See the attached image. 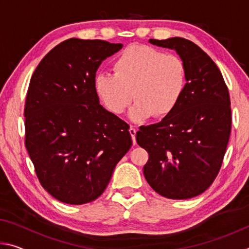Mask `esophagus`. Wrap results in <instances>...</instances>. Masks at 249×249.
Masks as SVG:
<instances>
[{"label": "esophagus", "mask_w": 249, "mask_h": 249, "mask_svg": "<svg viewBox=\"0 0 249 249\" xmlns=\"http://www.w3.org/2000/svg\"><path fill=\"white\" fill-rule=\"evenodd\" d=\"M129 134H130V136H132L133 145H136V129H135L133 126H130L129 127Z\"/></svg>", "instance_id": "34e87169"}]
</instances>
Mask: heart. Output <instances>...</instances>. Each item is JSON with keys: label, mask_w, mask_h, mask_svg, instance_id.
<instances>
[{"label": "heart", "mask_w": 249, "mask_h": 249, "mask_svg": "<svg viewBox=\"0 0 249 249\" xmlns=\"http://www.w3.org/2000/svg\"><path fill=\"white\" fill-rule=\"evenodd\" d=\"M114 73L100 72L94 91L104 107L120 115L136 99L130 120L142 123L154 115H171L182 100L188 71L182 58L147 45H132L113 62Z\"/></svg>", "instance_id": "obj_1"}]
</instances>
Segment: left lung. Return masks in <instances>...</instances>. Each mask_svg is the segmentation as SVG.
Instances as JSON below:
<instances>
[{"instance_id":"1","label":"left lung","mask_w":249,"mask_h":249,"mask_svg":"<svg viewBox=\"0 0 249 249\" xmlns=\"http://www.w3.org/2000/svg\"><path fill=\"white\" fill-rule=\"evenodd\" d=\"M149 43L176 50L187 66L188 83L171 115L136 133L137 144L149 155L144 176L160 196L190 199L204 192L221 169L231 125L229 89L215 62L192 41L172 37Z\"/></svg>"}]
</instances>
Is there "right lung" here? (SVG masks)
<instances>
[{
  "instance_id": "1",
  "label": "right lung",
  "mask_w": 249,
  "mask_h": 249,
  "mask_svg": "<svg viewBox=\"0 0 249 249\" xmlns=\"http://www.w3.org/2000/svg\"><path fill=\"white\" fill-rule=\"evenodd\" d=\"M122 44L70 38L41 59L25 103V146L54 199L84 204L102 195L129 150V126L100 104L96 70Z\"/></svg>"
}]
</instances>
